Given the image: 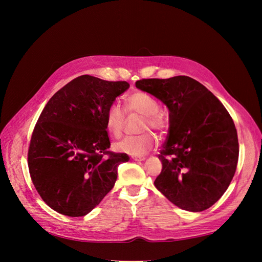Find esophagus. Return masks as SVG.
Here are the masks:
<instances>
[{"instance_id":"1","label":"esophagus","mask_w":262,"mask_h":262,"mask_svg":"<svg viewBox=\"0 0 262 262\" xmlns=\"http://www.w3.org/2000/svg\"><path fill=\"white\" fill-rule=\"evenodd\" d=\"M132 160H134V161H144L145 160V156H132L131 157Z\"/></svg>"}]
</instances>
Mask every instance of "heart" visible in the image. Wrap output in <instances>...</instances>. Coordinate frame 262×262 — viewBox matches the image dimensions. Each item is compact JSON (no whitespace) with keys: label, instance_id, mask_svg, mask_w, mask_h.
Masks as SVG:
<instances>
[{"label":"heart","instance_id":"obj_1","mask_svg":"<svg viewBox=\"0 0 262 262\" xmlns=\"http://www.w3.org/2000/svg\"><path fill=\"white\" fill-rule=\"evenodd\" d=\"M125 107L128 113L142 116L140 130L144 131L152 128L162 131L165 128V121L158 114L160 106L158 102L144 92H134L125 99ZM125 122V113L122 107L113 102L105 115V123L107 131L114 137L121 134ZM157 145V138L150 131H144L138 136H129L115 143V148L118 152L130 155H143Z\"/></svg>","mask_w":262,"mask_h":262}]
</instances>
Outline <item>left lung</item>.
I'll list each match as a JSON object with an SVG mask.
<instances>
[{"label": "left lung", "instance_id": "obj_1", "mask_svg": "<svg viewBox=\"0 0 262 262\" xmlns=\"http://www.w3.org/2000/svg\"><path fill=\"white\" fill-rule=\"evenodd\" d=\"M141 91L168 107L169 130L158 158L163 169L155 187L178 208L209 209L235 175L239 145L232 117L214 95L193 78H143Z\"/></svg>", "mask_w": 262, "mask_h": 262}]
</instances>
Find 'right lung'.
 <instances>
[{"label":"right lung","mask_w":262,"mask_h":262,"mask_svg":"<svg viewBox=\"0 0 262 262\" xmlns=\"http://www.w3.org/2000/svg\"><path fill=\"white\" fill-rule=\"evenodd\" d=\"M82 75L47 102L31 134L28 168L41 199L63 215L84 216L115 186L125 153L109 150L107 108L129 89Z\"/></svg>","instance_id":"obj_1"}]
</instances>
